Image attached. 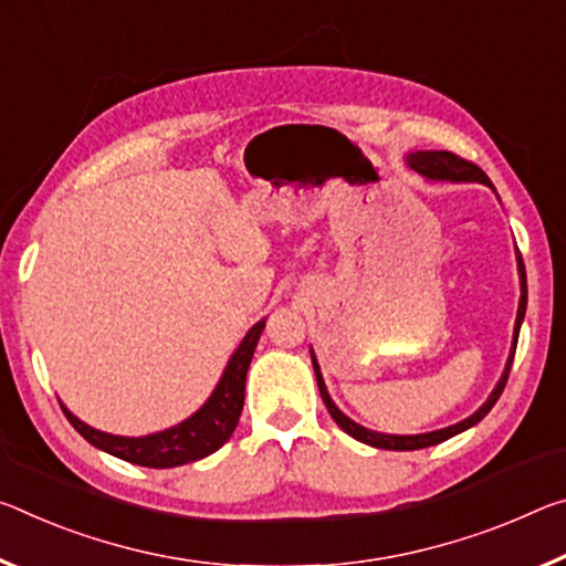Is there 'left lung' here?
Masks as SVG:
<instances>
[{
	"label": "left lung",
	"instance_id": "left-lung-1",
	"mask_svg": "<svg viewBox=\"0 0 566 566\" xmlns=\"http://www.w3.org/2000/svg\"><path fill=\"white\" fill-rule=\"evenodd\" d=\"M408 166L412 170H418L420 176L430 178V181H451V184H469V181H479V184H486L491 186L489 176L483 174V170L471 164V160H465L461 156L451 154V150H416V154L408 156ZM493 188V186H491ZM516 262H518V280H522V300H518V312H516V325H514V343H511V353H509V360L504 367V375H501V380L496 382V388L489 396V400L483 402V406L469 416L461 423L455 426H448L441 430H430V433H418V436H390V433H378V430H367L360 423H355V420H349L343 410H339L335 402H332L329 392L325 388V380H322V373H319V365H317V357L312 353V365H315V378H317V388H319V396L325 400V406L329 410V416L335 418V423L345 430L347 436L357 438L360 443L367 446H375V448H385V451H418V448H428V446H436V443H443L448 438L463 433V430H469L471 426H476L479 420H483L489 416V410L496 406V400L501 398V392L506 388V380H509V370H511V363H514V353H516V343H518V329H522V322L526 315V269H524V259L522 254L516 251Z\"/></svg>",
	"mask_w": 566,
	"mask_h": 566
}]
</instances>
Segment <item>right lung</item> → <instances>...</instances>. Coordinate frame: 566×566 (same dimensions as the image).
<instances>
[{
  "mask_svg": "<svg viewBox=\"0 0 566 566\" xmlns=\"http://www.w3.org/2000/svg\"><path fill=\"white\" fill-rule=\"evenodd\" d=\"M264 325L266 319L256 322V325L247 332V337L241 339V345L234 349V355H231L227 370H223L217 390L211 392V398L206 400L191 418H186L184 423H178L174 428H166L160 430V433L140 438H125L90 428L60 402L62 412H65V418L73 423V428L87 443H93L95 448H101V451L128 463L146 465V469H174V465L206 459V455L219 451V448L229 441L239 423L241 408H244L247 370L251 365V357H254L259 337H262L264 332Z\"/></svg>",
  "mask_w": 566,
  "mask_h": 566,
  "instance_id": "obj_1",
  "label": "right lung"
}]
</instances>
